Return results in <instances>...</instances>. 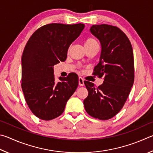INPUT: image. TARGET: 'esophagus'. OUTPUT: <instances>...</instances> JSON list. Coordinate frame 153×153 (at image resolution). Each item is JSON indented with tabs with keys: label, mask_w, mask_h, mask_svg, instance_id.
Segmentation results:
<instances>
[{
	"label": "esophagus",
	"mask_w": 153,
	"mask_h": 153,
	"mask_svg": "<svg viewBox=\"0 0 153 153\" xmlns=\"http://www.w3.org/2000/svg\"><path fill=\"white\" fill-rule=\"evenodd\" d=\"M79 84L80 86H84L85 83H84V80L82 77H79Z\"/></svg>",
	"instance_id": "1"
}]
</instances>
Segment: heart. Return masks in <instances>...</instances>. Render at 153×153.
<instances>
[{"mask_svg": "<svg viewBox=\"0 0 153 153\" xmlns=\"http://www.w3.org/2000/svg\"><path fill=\"white\" fill-rule=\"evenodd\" d=\"M95 44H97V42L94 38H93V37H89V38H87L85 40V45H91Z\"/></svg>", "mask_w": 153, "mask_h": 153, "instance_id": "heart-1", "label": "heart"}]
</instances>
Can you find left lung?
<instances>
[{"mask_svg": "<svg viewBox=\"0 0 153 153\" xmlns=\"http://www.w3.org/2000/svg\"><path fill=\"white\" fill-rule=\"evenodd\" d=\"M90 31L101 45L100 62L93 74L104 76V81L97 88L92 82L85 81L89 94L83 103L91 116L106 120L121 110L133 86V50L126 35L117 27L93 25Z\"/></svg>", "mask_w": 153, "mask_h": 153, "instance_id": "obj_1", "label": "left lung"}]
</instances>
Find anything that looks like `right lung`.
Segmentation results:
<instances>
[{
	"instance_id": "add662e5",
	"label": "right lung",
	"mask_w": 153,
	"mask_h": 153,
	"mask_svg": "<svg viewBox=\"0 0 153 153\" xmlns=\"http://www.w3.org/2000/svg\"><path fill=\"white\" fill-rule=\"evenodd\" d=\"M84 27L82 23L48 24L32 34L24 48L21 87L29 109L39 119L51 120L60 116L78 87L75 73L56 81L53 66L66 60L69 46Z\"/></svg>"
}]
</instances>
